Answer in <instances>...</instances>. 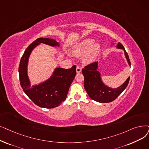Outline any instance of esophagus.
I'll return each instance as SVG.
<instances>
[{"instance_id": "34e87169", "label": "esophagus", "mask_w": 149, "mask_h": 149, "mask_svg": "<svg viewBox=\"0 0 149 149\" xmlns=\"http://www.w3.org/2000/svg\"><path fill=\"white\" fill-rule=\"evenodd\" d=\"M76 72L77 73H80L81 72V68L79 66H77L76 68Z\"/></svg>"}]
</instances>
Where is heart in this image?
I'll return each instance as SVG.
<instances>
[{"instance_id":"b5f03b06","label":"heart","mask_w":149,"mask_h":149,"mask_svg":"<svg viewBox=\"0 0 149 149\" xmlns=\"http://www.w3.org/2000/svg\"><path fill=\"white\" fill-rule=\"evenodd\" d=\"M100 51V45L99 43H95L94 39L86 38L75 45L72 50V55L75 56L85 55L84 62L91 63L95 61Z\"/></svg>"}]
</instances>
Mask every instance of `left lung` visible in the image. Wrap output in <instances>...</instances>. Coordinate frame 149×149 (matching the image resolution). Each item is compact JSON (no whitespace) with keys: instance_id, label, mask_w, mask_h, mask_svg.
<instances>
[{"instance_id":"8db88e82","label":"left lung","mask_w":149,"mask_h":149,"mask_svg":"<svg viewBox=\"0 0 149 149\" xmlns=\"http://www.w3.org/2000/svg\"><path fill=\"white\" fill-rule=\"evenodd\" d=\"M112 44L114 45V44L112 43ZM116 47L119 49L124 50L127 61L130 66V59L122 44L120 42H118ZM98 64V62H94L82 69V74L85 78L84 87L89 97L93 100L100 103L111 102L117 98L127 88L130 80V77L122 85L118 88H112L108 87L102 80L100 73L97 70Z\"/></svg>"}]
</instances>
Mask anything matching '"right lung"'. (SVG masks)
<instances>
[{
  "mask_svg": "<svg viewBox=\"0 0 149 149\" xmlns=\"http://www.w3.org/2000/svg\"><path fill=\"white\" fill-rule=\"evenodd\" d=\"M41 43L52 47L60 46L56 40L47 38H39L30 44L19 64V80L24 92L35 104L42 108H53L58 107L66 100L69 87L77 74L76 66L74 65L70 69L56 68L49 79L31 86L27 74L29 59L32 50Z\"/></svg>",
  "mask_w": 149,
  "mask_h": 149,
  "instance_id": "1",
  "label": "right lung"
}]
</instances>
